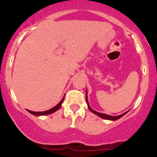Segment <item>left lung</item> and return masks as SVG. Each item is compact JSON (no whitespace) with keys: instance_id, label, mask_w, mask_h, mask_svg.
<instances>
[{"instance_id":"obj_1","label":"left lung","mask_w":157,"mask_h":157,"mask_svg":"<svg viewBox=\"0 0 157 157\" xmlns=\"http://www.w3.org/2000/svg\"><path fill=\"white\" fill-rule=\"evenodd\" d=\"M86 102H87V105H88V108H89L90 111H91V112L95 113V114L97 115L98 117H101L102 119H105V120H118V119L121 118L122 116H124V115L125 114V113H128V111H126L124 113H122L121 115H119V116H116V117H113V116H110V115H108V114H105V113H99L97 112V111H95L94 110H93L91 109V107H90L89 104V102H88V97H87V91H86Z\"/></svg>"}]
</instances>
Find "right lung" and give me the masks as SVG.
<instances>
[{
	"label": "right lung",
	"mask_w": 157,
	"mask_h": 157,
	"mask_svg": "<svg viewBox=\"0 0 157 157\" xmlns=\"http://www.w3.org/2000/svg\"><path fill=\"white\" fill-rule=\"evenodd\" d=\"M64 97L65 96L63 97L62 100L59 102L58 104H57V105L55 106V107H53L52 109L48 110V111H41V112H36V111H29V110H27V111H29L30 113H32V114L33 115H35V116H44V115H47V114H51V113L55 112L56 111H57L60 108L61 105H62L63 102V100H64Z\"/></svg>",
	"instance_id": "1"
}]
</instances>
